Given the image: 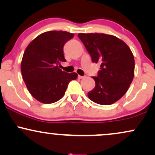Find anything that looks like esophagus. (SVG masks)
<instances>
[{
	"mask_svg": "<svg viewBox=\"0 0 155 155\" xmlns=\"http://www.w3.org/2000/svg\"><path fill=\"white\" fill-rule=\"evenodd\" d=\"M78 78H79V79H84V78H85V76H80V75H79V76H78Z\"/></svg>",
	"mask_w": 155,
	"mask_h": 155,
	"instance_id": "esophagus-1",
	"label": "esophagus"
}]
</instances>
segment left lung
Instances as JSON below:
<instances>
[{"mask_svg": "<svg viewBox=\"0 0 155 155\" xmlns=\"http://www.w3.org/2000/svg\"><path fill=\"white\" fill-rule=\"evenodd\" d=\"M93 62L101 63L95 87L88 93L94 102L110 105L126 93L134 75V59L129 46L116 36L104 34H79Z\"/></svg>", "mask_w": 155, "mask_h": 155, "instance_id": "left-lung-1", "label": "left lung"}]
</instances>
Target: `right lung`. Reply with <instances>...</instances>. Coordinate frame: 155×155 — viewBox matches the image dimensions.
I'll list each match as a JSON object with an SVG mask.
<instances>
[{
  "instance_id": "obj_1",
  "label": "right lung",
  "mask_w": 155,
  "mask_h": 155,
  "mask_svg": "<svg viewBox=\"0 0 155 155\" xmlns=\"http://www.w3.org/2000/svg\"><path fill=\"white\" fill-rule=\"evenodd\" d=\"M73 37V34L66 31H47L25 48L21 66L23 79L31 94L40 102L58 101L64 97L68 83L77 78L76 73L62 71L58 66L66 61L64 44Z\"/></svg>"
}]
</instances>
